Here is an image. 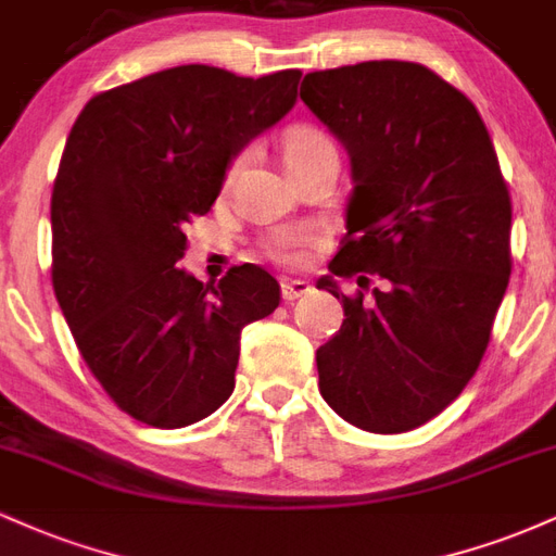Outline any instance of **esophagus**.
I'll return each instance as SVG.
<instances>
[{"label":"esophagus","mask_w":556,"mask_h":556,"mask_svg":"<svg viewBox=\"0 0 556 556\" xmlns=\"http://www.w3.org/2000/svg\"><path fill=\"white\" fill-rule=\"evenodd\" d=\"M305 292H311V285L305 282V279H290V277L282 279V298L285 300H298V298H303Z\"/></svg>","instance_id":"1"}]
</instances>
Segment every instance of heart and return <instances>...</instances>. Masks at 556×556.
<instances>
[{"label": "heart", "instance_id": "1", "mask_svg": "<svg viewBox=\"0 0 556 556\" xmlns=\"http://www.w3.org/2000/svg\"><path fill=\"white\" fill-rule=\"evenodd\" d=\"M327 149H334V143H331L327 132H321L318 127L311 125L292 127L285 138L287 167H295V164L321 154V151ZM308 240L311 235L303 232V229H279V232H274L269 242H266V253H269L271 258L282 261V264H300V261H303V245Z\"/></svg>", "mask_w": 556, "mask_h": 556}]
</instances>
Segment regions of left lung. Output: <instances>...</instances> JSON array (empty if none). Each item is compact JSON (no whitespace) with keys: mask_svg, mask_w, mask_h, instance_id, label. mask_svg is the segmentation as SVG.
Returning a JSON list of instances; mask_svg holds the SVG:
<instances>
[{"mask_svg":"<svg viewBox=\"0 0 556 556\" xmlns=\"http://www.w3.org/2000/svg\"><path fill=\"white\" fill-rule=\"evenodd\" d=\"M300 99L342 140L355 182L329 271L362 290L316 282L344 308L316 350L318 389L363 431L418 429L473 379L513 271L494 143L473 101L416 62L318 70Z\"/></svg>","mask_w":556,"mask_h":556,"instance_id":"obj_1","label":"left lung"}]
</instances>
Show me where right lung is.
<instances>
[{"instance_id":"right-lung-1","label":"right lung","mask_w":556,"mask_h":556,"mask_svg":"<svg viewBox=\"0 0 556 556\" xmlns=\"http://www.w3.org/2000/svg\"><path fill=\"white\" fill-rule=\"evenodd\" d=\"M300 75L169 67L96 93L70 130L52 193L54 295L86 366L140 424L212 416L235 389L242 327L282 300L256 264L203 285L177 261L229 162L295 106Z\"/></svg>"}]
</instances>
